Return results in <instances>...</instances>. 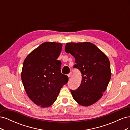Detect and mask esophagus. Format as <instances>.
I'll use <instances>...</instances> for the list:
<instances>
[{
    "instance_id": "esophagus-1",
    "label": "esophagus",
    "mask_w": 130,
    "mask_h": 130,
    "mask_svg": "<svg viewBox=\"0 0 130 130\" xmlns=\"http://www.w3.org/2000/svg\"><path fill=\"white\" fill-rule=\"evenodd\" d=\"M72 75V72H70L69 74H68V76L69 77H71V76Z\"/></svg>"
}]
</instances>
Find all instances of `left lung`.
<instances>
[{"label":"left lung","instance_id":"1","mask_svg":"<svg viewBox=\"0 0 130 130\" xmlns=\"http://www.w3.org/2000/svg\"><path fill=\"white\" fill-rule=\"evenodd\" d=\"M65 51L75 58L74 68L79 69L82 74L80 86L76 90H70L74 99L83 106L94 104L103 96L111 79L108 58L90 42L67 43Z\"/></svg>","mask_w":130,"mask_h":130}]
</instances>
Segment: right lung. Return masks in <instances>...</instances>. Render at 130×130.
<instances>
[{"mask_svg": "<svg viewBox=\"0 0 130 130\" xmlns=\"http://www.w3.org/2000/svg\"><path fill=\"white\" fill-rule=\"evenodd\" d=\"M62 44L44 42L31 52L23 63L21 78L27 96L41 107H48L57 99L68 77L61 73V62L57 59Z\"/></svg>", "mask_w": 130, "mask_h": 130, "instance_id": "right-lung-1", "label": "right lung"}]
</instances>
